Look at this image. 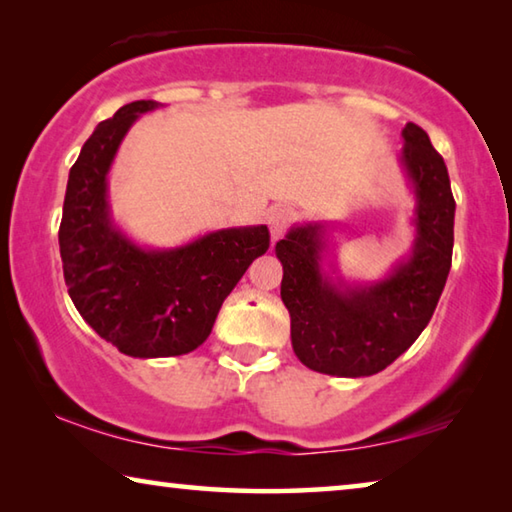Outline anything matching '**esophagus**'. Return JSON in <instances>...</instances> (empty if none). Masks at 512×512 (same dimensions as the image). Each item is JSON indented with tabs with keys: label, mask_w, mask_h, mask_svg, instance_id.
<instances>
[{
	"label": "esophagus",
	"mask_w": 512,
	"mask_h": 512,
	"mask_svg": "<svg viewBox=\"0 0 512 512\" xmlns=\"http://www.w3.org/2000/svg\"><path fill=\"white\" fill-rule=\"evenodd\" d=\"M291 219H293L291 207H287V205L273 207L271 214H268V230H271V239L273 241H277V239L284 235V232H287Z\"/></svg>",
	"instance_id": "34e87169"
}]
</instances>
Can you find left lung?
Segmentation results:
<instances>
[{"instance_id":"8db88e82","label":"left lung","mask_w":512,"mask_h":512,"mask_svg":"<svg viewBox=\"0 0 512 512\" xmlns=\"http://www.w3.org/2000/svg\"><path fill=\"white\" fill-rule=\"evenodd\" d=\"M402 140L400 164L415 196V239L391 273L368 284L343 280L325 223L293 225L275 244L293 352L323 375L368 377L391 366L427 327L445 289L456 212L449 173L420 126L409 121Z\"/></svg>"}]
</instances>
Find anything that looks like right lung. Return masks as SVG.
<instances>
[{"label":"right lung","mask_w":512,"mask_h":512,"mask_svg":"<svg viewBox=\"0 0 512 512\" xmlns=\"http://www.w3.org/2000/svg\"><path fill=\"white\" fill-rule=\"evenodd\" d=\"M158 101H133L94 128L69 169L58 230L65 284L101 339L128 357H178L210 336L223 300L271 235L266 225L223 228L176 248H144L110 214L108 173L119 144Z\"/></svg>","instance_id":"obj_1"}]
</instances>
